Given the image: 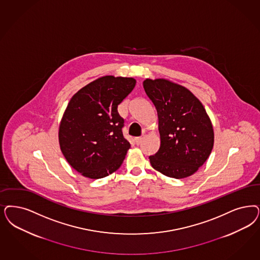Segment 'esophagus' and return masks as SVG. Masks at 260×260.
Masks as SVG:
<instances>
[{
  "label": "esophagus",
  "instance_id": "34e87169",
  "mask_svg": "<svg viewBox=\"0 0 260 260\" xmlns=\"http://www.w3.org/2000/svg\"><path fill=\"white\" fill-rule=\"evenodd\" d=\"M142 139H143L142 137H136V138L135 139V144H136V145H139V144H141V142H142Z\"/></svg>",
  "mask_w": 260,
  "mask_h": 260
}]
</instances>
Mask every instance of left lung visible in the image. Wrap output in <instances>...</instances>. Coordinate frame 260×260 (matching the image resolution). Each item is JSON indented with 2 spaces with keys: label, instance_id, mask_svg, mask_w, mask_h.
Listing matches in <instances>:
<instances>
[{
  "label": "left lung",
  "instance_id": "8db88e82",
  "mask_svg": "<svg viewBox=\"0 0 260 260\" xmlns=\"http://www.w3.org/2000/svg\"><path fill=\"white\" fill-rule=\"evenodd\" d=\"M144 89L156 108L160 148L152 168L183 179L195 174L213 149L214 132L200 100L186 87L165 79H146Z\"/></svg>",
  "mask_w": 260,
  "mask_h": 260
}]
</instances>
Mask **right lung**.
<instances>
[{
	"instance_id": "add662e5",
	"label": "right lung",
	"mask_w": 260,
	"mask_h": 260,
	"mask_svg": "<svg viewBox=\"0 0 260 260\" xmlns=\"http://www.w3.org/2000/svg\"><path fill=\"white\" fill-rule=\"evenodd\" d=\"M134 78L105 76L79 90L63 113L58 141L64 157L85 178L118 170L131 148L118 106L134 90Z\"/></svg>"
}]
</instances>
